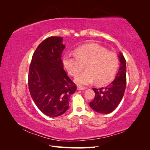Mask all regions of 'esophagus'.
Here are the masks:
<instances>
[{"instance_id":"34e87169","label":"esophagus","mask_w":150,"mask_h":150,"mask_svg":"<svg viewBox=\"0 0 150 150\" xmlns=\"http://www.w3.org/2000/svg\"><path fill=\"white\" fill-rule=\"evenodd\" d=\"M78 90H84L86 89V87H84V86H79L77 87Z\"/></svg>"}]
</instances>
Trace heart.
Wrapping results in <instances>:
<instances>
[{
  "instance_id": "b5f03b06",
  "label": "heart",
  "mask_w": 150,
  "mask_h": 150,
  "mask_svg": "<svg viewBox=\"0 0 150 150\" xmlns=\"http://www.w3.org/2000/svg\"><path fill=\"white\" fill-rule=\"evenodd\" d=\"M75 56L66 55L63 64L73 77H77L84 68L86 71L79 75L75 82L79 84H90L95 81L97 84L110 82L115 75L119 66L117 54L108 51L98 44H90L79 47Z\"/></svg>"
}]
</instances>
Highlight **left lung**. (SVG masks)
I'll list each match as a JSON object with an SVG mask.
<instances>
[{
  "instance_id": "left-lung-1",
  "label": "left lung",
  "mask_w": 150,
  "mask_h": 150,
  "mask_svg": "<svg viewBox=\"0 0 150 150\" xmlns=\"http://www.w3.org/2000/svg\"><path fill=\"white\" fill-rule=\"evenodd\" d=\"M119 57L120 66L115 79L106 87L93 88L95 96L90 103V106L96 112L105 114L112 112L124 96L126 86V59L120 53Z\"/></svg>"
}]
</instances>
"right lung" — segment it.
I'll return each instance as SVG.
<instances>
[{"instance_id": "1", "label": "right lung", "mask_w": 150, "mask_h": 150, "mask_svg": "<svg viewBox=\"0 0 150 150\" xmlns=\"http://www.w3.org/2000/svg\"><path fill=\"white\" fill-rule=\"evenodd\" d=\"M60 37L41 42L31 59L28 88L37 108L49 117H58L69 108L70 96L77 90L67 75L61 60L65 46Z\"/></svg>"}]
</instances>
